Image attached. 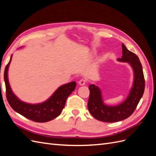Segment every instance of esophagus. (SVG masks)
Wrapping results in <instances>:
<instances>
[{
  "label": "esophagus",
  "mask_w": 156,
  "mask_h": 156,
  "mask_svg": "<svg viewBox=\"0 0 156 156\" xmlns=\"http://www.w3.org/2000/svg\"><path fill=\"white\" fill-rule=\"evenodd\" d=\"M78 83H79V85H81V86L85 85V84H86V80H84V79H80V81H79Z\"/></svg>",
  "instance_id": "1"
}]
</instances>
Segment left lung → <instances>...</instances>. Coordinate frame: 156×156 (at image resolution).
Segmentation results:
<instances>
[{
  "label": "left lung",
  "instance_id": "obj_1",
  "mask_svg": "<svg viewBox=\"0 0 156 156\" xmlns=\"http://www.w3.org/2000/svg\"><path fill=\"white\" fill-rule=\"evenodd\" d=\"M122 56L117 60L129 64L133 72V81L128 96L126 100L116 105H107L103 101L102 92L98 86L89 85L90 96L88 108L96 119L105 122H115L123 120L130 116L134 112L143 97L145 81L143 67L139 57L122 44Z\"/></svg>",
  "mask_w": 156,
  "mask_h": 156
}]
</instances>
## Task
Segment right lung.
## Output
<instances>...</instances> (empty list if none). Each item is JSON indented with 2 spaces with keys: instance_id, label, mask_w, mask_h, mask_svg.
Returning a JSON list of instances; mask_svg holds the SVG:
<instances>
[{
  "instance_id": "obj_1",
  "label": "right lung",
  "mask_w": 156,
  "mask_h": 156,
  "mask_svg": "<svg viewBox=\"0 0 156 156\" xmlns=\"http://www.w3.org/2000/svg\"><path fill=\"white\" fill-rule=\"evenodd\" d=\"M12 58V55L4 70V79L7 100L13 109L27 119L36 122H49L58 116L65 106L67 98L75 89L76 82L72 81L62 84L56 90L48 100L42 103L32 104L23 101L13 92L9 83L8 69Z\"/></svg>"
}]
</instances>
